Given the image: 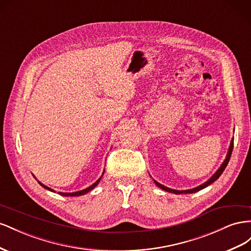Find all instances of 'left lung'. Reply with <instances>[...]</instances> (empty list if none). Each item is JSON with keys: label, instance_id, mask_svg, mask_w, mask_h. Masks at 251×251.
<instances>
[{"label": "left lung", "instance_id": "left-lung-1", "mask_svg": "<svg viewBox=\"0 0 251 251\" xmlns=\"http://www.w3.org/2000/svg\"><path fill=\"white\" fill-rule=\"evenodd\" d=\"M232 149H233V138H232L231 141H230V145H229L228 152H227V154H226V157H225L224 162L222 163V165L219 167V169L216 171V173L213 174V176H212L210 178H208V180H207L206 182H204L203 184L199 185L198 187H195V188H192V189H187V190H176V189H171V188H169V187H166V186H164V185L160 184L159 182H156L155 180H153V181H154V183H155V185L157 186V187H160L161 189L165 190V191H168V192H171V193H176V195H181V193H195V192H197V191L202 190V189L206 188L207 186H209L210 184H212L214 181H217L218 178L220 177V176H221L222 174H223V171L225 170V168H226V166H227V164H228L229 160H230Z\"/></svg>", "mask_w": 251, "mask_h": 251}]
</instances>
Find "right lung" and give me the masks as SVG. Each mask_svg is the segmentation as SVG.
<instances>
[{
	"label": "right lung",
	"instance_id": "right-lung-1",
	"mask_svg": "<svg viewBox=\"0 0 251 251\" xmlns=\"http://www.w3.org/2000/svg\"><path fill=\"white\" fill-rule=\"evenodd\" d=\"M104 171H105V169H104ZM104 171H103V174H102V176H100L98 180L92 184V185H90L89 187H87V188H85V189H83V190H78V191H75V192H59L61 196H64V197H78V196H83V195H86V193L87 192H89L90 190H92L94 189L96 186L100 183V181H101V178H102V176H103V175H104ZM39 182V181H38ZM39 184L42 186V187H44L45 189H48L49 191H52V192H55L53 189H51V188H49V187H47L46 185H44V184H42L41 182H39Z\"/></svg>",
	"mask_w": 251,
	"mask_h": 251
}]
</instances>
